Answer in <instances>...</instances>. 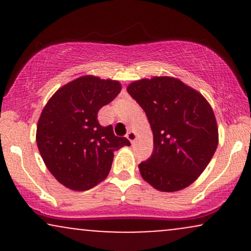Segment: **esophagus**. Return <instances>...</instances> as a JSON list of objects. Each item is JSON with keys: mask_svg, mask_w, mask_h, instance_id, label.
Returning a JSON list of instances; mask_svg holds the SVG:
<instances>
[{"mask_svg": "<svg viewBox=\"0 0 251 251\" xmlns=\"http://www.w3.org/2000/svg\"><path fill=\"white\" fill-rule=\"evenodd\" d=\"M126 138H127L131 143H134L135 140H137V133L133 131H128L127 134H126Z\"/></svg>", "mask_w": 251, "mask_h": 251, "instance_id": "34e87169", "label": "esophagus"}]
</instances>
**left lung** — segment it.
<instances>
[{
	"mask_svg": "<svg viewBox=\"0 0 251 251\" xmlns=\"http://www.w3.org/2000/svg\"><path fill=\"white\" fill-rule=\"evenodd\" d=\"M127 92L145 111L153 133L151 158L138 166L143 179L162 192L191 185L218 145L217 122L208 100L171 76L137 80Z\"/></svg>",
	"mask_w": 251,
	"mask_h": 251,
	"instance_id": "obj_1",
	"label": "left lung"
}]
</instances>
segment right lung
I'll use <instances>...</instances> for the list:
<instances>
[{"mask_svg":"<svg viewBox=\"0 0 251 251\" xmlns=\"http://www.w3.org/2000/svg\"><path fill=\"white\" fill-rule=\"evenodd\" d=\"M122 91L117 80L83 75L60 87L46 103L36 127L43 162L55 179L74 191H86L106 179L113 152L129 146L98 112Z\"/></svg>","mask_w":251,"mask_h":251,"instance_id":"right-lung-1","label":"right lung"}]
</instances>
